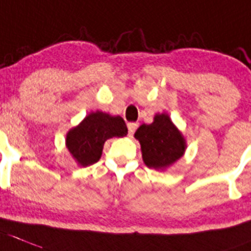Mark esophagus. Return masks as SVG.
Here are the masks:
<instances>
[{"label": "esophagus", "instance_id": "34e87169", "mask_svg": "<svg viewBox=\"0 0 251 251\" xmlns=\"http://www.w3.org/2000/svg\"><path fill=\"white\" fill-rule=\"evenodd\" d=\"M137 124H135V123H130V124H127V128H128V136H132L133 133H135V131H136V128H137Z\"/></svg>", "mask_w": 251, "mask_h": 251}]
</instances>
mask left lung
Listing matches in <instances>:
<instances>
[{"mask_svg": "<svg viewBox=\"0 0 251 251\" xmlns=\"http://www.w3.org/2000/svg\"><path fill=\"white\" fill-rule=\"evenodd\" d=\"M135 139L141 145L142 160L149 168L166 170L186 151V140L167 114H156L153 123L140 126Z\"/></svg>", "mask_w": 251, "mask_h": 251, "instance_id": "obj_1", "label": "left lung"}]
</instances>
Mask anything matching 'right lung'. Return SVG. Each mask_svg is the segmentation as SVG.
Masks as SVG:
<instances>
[{"label":"right lung","mask_w":251,"mask_h":251,"mask_svg":"<svg viewBox=\"0 0 251 251\" xmlns=\"http://www.w3.org/2000/svg\"><path fill=\"white\" fill-rule=\"evenodd\" d=\"M127 127L121 116H111L102 111L90 112L67 133L65 145L78 165L90 166L100 160L106 140L124 137Z\"/></svg>","instance_id":"right-lung-1"}]
</instances>
